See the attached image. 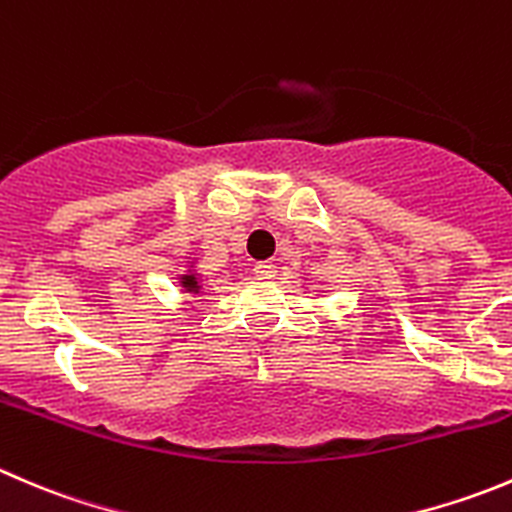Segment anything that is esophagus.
I'll list each match as a JSON object with an SVG mask.
<instances>
[{
	"instance_id": "esophagus-1",
	"label": "esophagus",
	"mask_w": 512,
	"mask_h": 512,
	"mask_svg": "<svg viewBox=\"0 0 512 512\" xmlns=\"http://www.w3.org/2000/svg\"><path fill=\"white\" fill-rule=\"evenodd\" d=\"M275 272H277L275 262H270V260L257 262L255 265V277H260V280H270V277H275Z\"/></svg>"
}]
</instances>
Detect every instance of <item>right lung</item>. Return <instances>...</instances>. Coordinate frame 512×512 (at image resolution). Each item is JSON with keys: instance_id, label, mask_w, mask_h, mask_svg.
I'll return each mask as SVG.
<instances>
[{"instance_id": "1", "label": "right lung", "mask_w": 512, "mask_h": 512, "mask_svg": "<svg viewBox=\"0 0 512 512\" xmlns=\"http://www.w3.org/2000/svg\"><path fill=\"white\" fill-rule=\"evenodd\" d=\"M182 287H185L187 292H200V277H197V272H187V275H182Z\"/></svg>"}]
</instances>
